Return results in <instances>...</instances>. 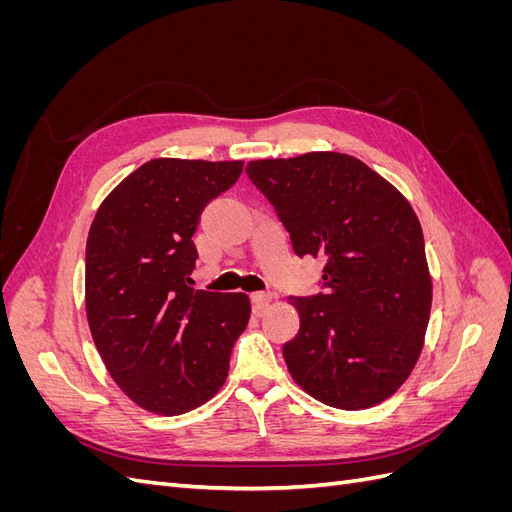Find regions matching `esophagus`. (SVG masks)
Returning a JSON list of instances; mask_svg holds the SVG:
<instances>
[{"label": "esophagus", "mask_w": 512, "mask_h": 512, "mask_svg": "<svg viewBox=\"0 0 512 512\" xmlns=\"http://www.w3.org/2000/svg\"><path fill=\"white\" fill-rule=\"evenodd\" d=\"M273 299H275L273 292H254L252 294V303L256 307V312H262V309H267Z\"/></svg>", "instance_id": "obj_1"}]
</instances>
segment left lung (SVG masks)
<instances>
[{
  "label": "left lung",
  "instance_id": "obj_1",
  "mask_svg": "<svg viewBox=\"0 0 512 512\" xmlns=\"http://www.w3.org/2000/svg\"><path fill=\"white\" fill-rule=\"evenodd\" d=\"M245 173L273 205L294 254L322 258L320 292L290 297L292 378L342 410L391 397L421 354L431 312L423 230L408 200L361 160L316 151Z\"/></svg>",
  "mask_w": 512,
  "mask_h": 512
}]
</instances>
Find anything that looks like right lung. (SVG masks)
<instances>
[{"label":"right lung","mask_w":512,"mask_h":512,"mask_svg":"<svg viewBox=\"0 0 512 512\" xmlns=\"http://www.w3.org/2000/svg\"><path fill=\"white\" fill-rule=\"evenodd\" d=\"M241 170L243 162L151 160L106 196L89 228L91 337L119 389L149 412L183 414L218 393L250 320L247 294L190 286L200 213Z\"/></svg>","instance_id":"1"}]
</instances>
